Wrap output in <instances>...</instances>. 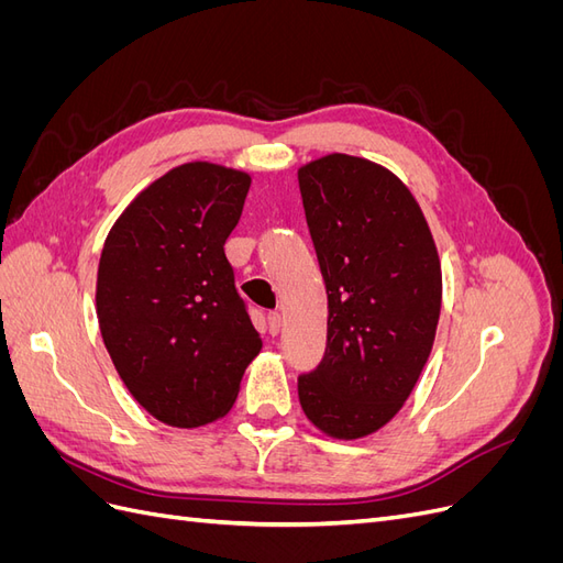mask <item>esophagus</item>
<instances>
[{"instance_id": "1", "label": "esophagus", "mask_w": 563, "mask_h": 563, "mask_svg": "<svg viewBox=\"0 0 563 563\" xmlns=\"http://www.w3.org/2000/svg\"><path fill=\"white\" fill-rule=\"evenodd\" d=\"M267 329L272 335H277L279 329H282V314L275 310V312H267Z\"/></svg>"}]
</instances>
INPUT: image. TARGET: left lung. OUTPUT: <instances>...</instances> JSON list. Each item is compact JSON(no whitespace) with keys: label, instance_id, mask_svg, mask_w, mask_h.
<instances>
[{"label":"left lung","instance_id":"1","mask_svg":"<svg viewBox=\"0 0 563 563\" xmlns=\"http://www.w3.org/2000/svg\"><path fill=\"white\" fill-rule=\"evenodd\" d=\"M329 296L327 352L298 378L305 416L360 439L397 416L428 362L441 310L432 232L408 187L362 157L329 155L298 172Z\"/></svg>","mask_w":563,"mask_h":563}]
</instances>
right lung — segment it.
I'll use <instances>...</instances> for the list:
<instances>
[{"instance_id": "obj_1", "label": "right lung", "mask_w": 563, "mask_h": 563, "mask_svg": "<svg viewBox=\"0 0 563 563\" xmlns=\"http://www.w3.org/2000/svg\"><path fill=\"white\" fill-rule=\"evenodd\" d=\"M249 187L234 168L176 166L129 203L100 253L103 343L133 399L172 428L223 418L263 347L225 255Z\"/></svg>"}]
</instances>
